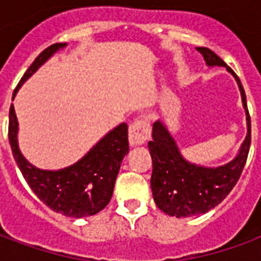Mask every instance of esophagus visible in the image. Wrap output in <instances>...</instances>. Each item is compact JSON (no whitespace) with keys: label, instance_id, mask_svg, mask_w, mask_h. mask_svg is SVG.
<instances>
[{"label":"esophagus","instance_id":"1","mask_svg":"<svg viewBox=\"0 0 261 261\" xmlns=\"http://www.w3.org/2000/svg\"><path fill=\"white\" fill-rule=\"evenodd\" d=\"M151 137V127L147 120L137 119L130 124L128 128V141L131 147L142 145L149 140Z\"/></svg>","mask_w":261,"mask_h":261}]
</instances>
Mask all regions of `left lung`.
Wrapping results in <instances>:
<instances>
[{"label": "left lung", "mask_w": 261, "mask_h": 261, "mask_svg": "<svg viewBox=\"0 0 261 261\" xmlns=\"http://www.w3.org/2000/svg\"><path fill=\"white\" fill-rule=\"evenodd\" d=\"M197 51L202 54L208 65L226 67L224 60L218 57L213 50L197 47ZM226 68L238 81L247 116V136L238 156L229 164L213 169L187 162L179 152L175 140L166 127L161 121L153 123L152 141L148 142L152 158L151 189L155 204L168 215L180 218L205 214L229 194L245 168L252 141L250 116L247 110L245 89L239 76L229 67Z\"/></svg>", "instance_id": "left-lung-1"}]
</instances>
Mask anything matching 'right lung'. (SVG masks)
<instances>
[{"mask_svg":"<svg viewBox=\"0 0 261 261\" xmlns=\"http://www.w3.org/2000/svg\"><path fill=\"white\" fill-rule=\"evenodd\" d=\"M64 46L63 43H56L43 50L20 78L14 96L20 85L48 57ZM16 134L18 120L14 105H11L8 138L14 158L32 192L50 210L71 218H82L95 215L108 205L121 161L128 153V127L125 123H121L103 137L76 164L56 172L37 169L29 164L18 148Z\"/></svg>","mask_w":261,"mask_h":261,"instance_id":"right-lung-1","label":"right lung"}]
</instances>
